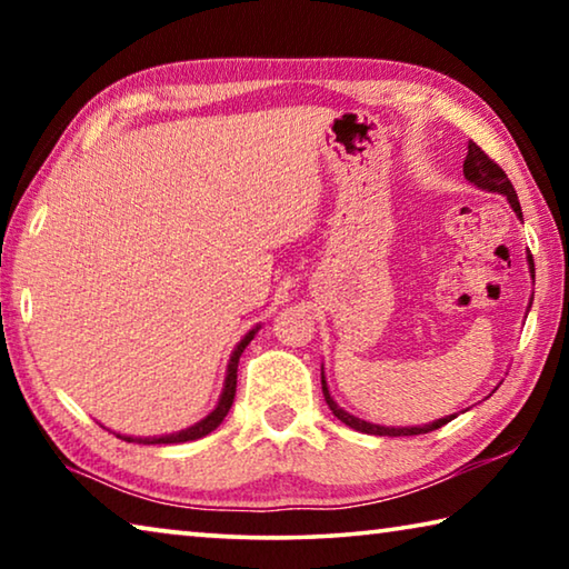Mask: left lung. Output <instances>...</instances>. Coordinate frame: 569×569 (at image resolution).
Returning <instances> with one entry per match:
<instances>
[{"mask_svg": "<svg viewBox=\"0 0 569 569\" xmlns=\"http://www.w3.org/2000/svg\"><path fill=\"white\" fill-rule=\"evenodd\" d=\"M465 178L471 182V186H477L479 190H487V192H499V196H505L509 200V206L517 213V218L522 220V208H519V200H517V190L512 182H509L507 172L497 166V162L487 156L485 150H481L477 142H469L467 146V160H465ZM529 261V271L535 273V263H532V256H527ZM321 389H323V397L326 403H329V409L333 411V417H339L346 427H351L356 431H363V435H373V437H413V435H429V431L441 429L447 421L455 419V413L445 419H437L431 423H421V427H381V423H371V421H363L359 417H353V413L343 411L339 403L333 401V397L329 393V383H326V373H323V366H321Z\"/></svg>", "mask_w": 569, "mask_h": 569, "instance_id": "left-lung-1", "label": "left lung"}]
</instances>
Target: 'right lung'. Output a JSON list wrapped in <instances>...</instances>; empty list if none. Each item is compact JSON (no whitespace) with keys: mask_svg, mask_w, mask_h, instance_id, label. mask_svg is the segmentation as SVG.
Returning a JSON list of instances; mask_svg holds the SVG:
<instances>
[{"mask_svg":"<svg viewBox=\"0 0 569 569\" xmlns=\"http://www.w3.org/2000/svg\"><path fill=\"white\" fill-rule=\"evenodd\" d=\"M261 326H256V329H250L243 339L238 341V346L230 353V361H228V369H226V381H223V391H220V399L216 403V409L208 413V417L200 419L198 423H192L188 429H180V431H172V435H162V437H124L118 435L124 441H138V445H180V441H196L200 437L210 435V431L220 427V421L226 419V413L233 407V399H236V381H238V361H240V353L246 351V346L253 341V336L258 333Z\"/></svg>","mask_w":569,"mask_h":569,"instance_id":"1","label":"right lung"}]
</instances>
